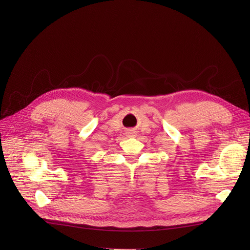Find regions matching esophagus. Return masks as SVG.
Listing matches in <instances>:
<instances>
[{"label": "esophagus", "instance_id": "obj_1", "mask_svg": "<svg viewBox=\"0 0 250 250\" xmlns=\"http://www.w3.org/2000/svg\"><path fill=\"white\" fill-rule=\"evenodd\" d=\"M127 134H128L130 137H134V136H135V133H134V132H128Z\"/></svg>", "mask_w": 250, "mask_h": 250}]
</instances>
